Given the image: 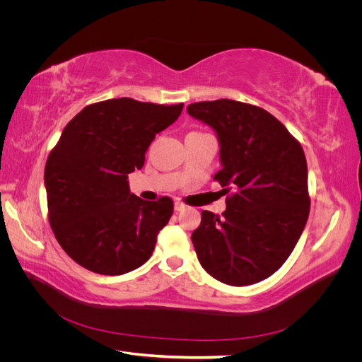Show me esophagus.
I'll use <instances>...</instances> for the list:
<instances>
[{"label":"esophagus","mask_w":362,"mask_h":362,"mask_svg":"<svg viewBox=\"0 0 362 362\" xmlns=\"http://www.w3.org/2000/svg\"><path fill=\"white\" fill-rule=\"evenodd\" d=\"M173 208H175V211H182L184 208H185V205L182 202H175Z\"/></svg>","instance_id":"esophagus-1"}]
</instances>
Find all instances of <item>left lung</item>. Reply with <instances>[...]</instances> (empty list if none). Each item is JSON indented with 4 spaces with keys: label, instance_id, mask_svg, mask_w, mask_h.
<instances>
[{
    "label": "left lung",
    "instance_id": "1",
    "mask_svg": "<svg viewBox=\"0 0 362 362\" xmlns=\"http://www.w3.org/2000/svg\"><path fill=\"white\" fill-rule=\"evenodd\" d=\"M187 113L214 129L226 198L218 217L202 211L192 242L206 273L250 286L287 261L310 214L308 168L300 144L269 112L233 100L194 103Z\"/></svg>",
    "mask_w": 362,
    "mask_h": 362
}]
</instances>
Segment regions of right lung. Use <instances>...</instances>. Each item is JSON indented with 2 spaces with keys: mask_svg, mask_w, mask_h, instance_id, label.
Returning a JSON list of instances; mask_svg holds the SVG:
<instances>
[{
  "mask_svg": "<svg viewBox=\"0 0 362 362\" xmlns=\"http://www.w3.org/2000/svg\"><path fill=\"white\" fill-rule=\"evenodd\" d=\"M182 107L119 98L84 107L64 127L43 180L52 233L76 264L116 276L151 258L173 202L129 193L128 173L144 168L151 141Z\"/></svg>",
  "mask_w": 362,
  "mask_h": 362,
  "instance_id": "1",
  "label": "right lung"
}]
</instances>
